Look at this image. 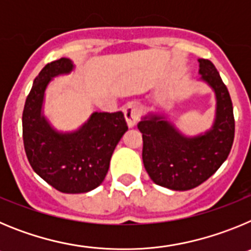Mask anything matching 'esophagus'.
I'll return each mask as SVG.
<instances>
[{
	"label": "esophagus",
	"mask_w": 251,
	"mask_h": 251,
	"mask_svg": "<svg viewBox=\"0 0 251 251\" xmlns=\"http://www.w3.org/2000/svg\"><path fill=\"white\" fill-rule=\"evenodd\" d=\"M141 105L138 103H129L124 108V115L129 127H134L141 118Z\"/></svg>",
	"instance_id": "34e87169"
}]
</instances>
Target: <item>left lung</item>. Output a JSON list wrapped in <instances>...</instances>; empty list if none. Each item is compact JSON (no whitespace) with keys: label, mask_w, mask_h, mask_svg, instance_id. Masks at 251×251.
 I'll list each match as a JSON object with an SVG mask.
<instances>
[{"label":"left lung","mask_w":251,"mask_h":251,"mask_svg":"<svg viewBox=\"0 0 251 251\" xmlns=\"http://www.w3.org/2000/svg\"><path fill=\"white\" fill-rule=\"evenodd\" d=\"M200 74L215 90L216 119L203 136L187 138L161 117L138 123L143 137L142 159L154 183L186 191L197 187L216 172L227 158L235 136V119L229 90L214 64L199 59Z\"/></svg>","instance_id":"8db88e82"}]
</instances>
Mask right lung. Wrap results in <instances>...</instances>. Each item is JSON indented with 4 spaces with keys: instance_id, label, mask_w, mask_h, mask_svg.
I'll list each match as a JSON object with an SVG mask.
<instances>
[{
    "instance_id": "add662e5",
    "label": "right lung",
    "mask_w": 251,
    "mask_h": 251,
    "mask_svg": "<svg viewBox=\"0 0 251 251\" xmlns=\"http://www.w3.org/2000/svg\"><path fill=\"white\" fill-rule=\"evenodd\" d=\"M72 69V61L61 57L46 64L35 77L22 113V138L31 167L41 178L64 194H83L104 181L128 126L122 112H95L77 132L61 134L51 129L41 115L46 85Z\"/></svg>"
}]
</instances>
